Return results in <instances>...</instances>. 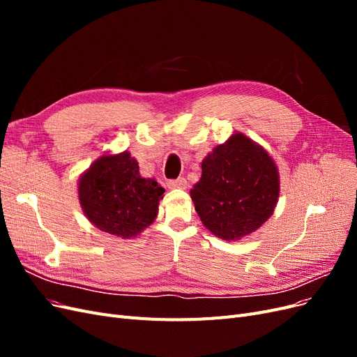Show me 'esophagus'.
<instances>
[{"instance_id": "34e87169", "label": "esophagus", "mask_w": 357, "mask_h": 357, "mask_svg": "<svg viewBox=\"0 0 357 357\" xmlns=\"http://www.w3.org/2000/svg\"><path fill=\"white\" fill-rule=\"evenodd\" d=\"M186 186H188V181L185 177L168 180V188L171 189H186Z\"/></svg>"}]
</instances>
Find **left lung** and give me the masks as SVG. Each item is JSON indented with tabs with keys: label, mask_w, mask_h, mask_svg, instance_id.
I'll list each match as a JSON object with an SVG mask.
<instances>
[{
	"label": "left lung",
	"mask_w": 357,
	"mask_h": 357,
	"mask_svg": "<svg viewBox=\"0 0 357 357\" xmlns=\"http://www.w3.org/2000/svg\"><path fill=\"white\" fill-rule=\"evenodd\" d=\"M278 192L273 159L261 146L235 134L204 159L190 198L205 228L223 240H240L268 220Z\"/></svg>",
	"instance_id": "obj_1"
}]
</instances>
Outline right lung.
Segmentation results:
<instances>
[{"mask_svg": "<svg viewBox=\"0 0 357 357\" xmlns=\"http://www.w3.org/2000/svg\"><path fill=\"white\" fill-rule=\"evenodd\" d=\"M164 188L139 176L128 152L101 156L79 183L82 208L96 228L122 238L138 235L158 214Z\"/></svg>", "mask_w": 357, "mask_h": 357, "instance_id": "1", "label": "right lung"}]
</instances>
